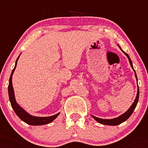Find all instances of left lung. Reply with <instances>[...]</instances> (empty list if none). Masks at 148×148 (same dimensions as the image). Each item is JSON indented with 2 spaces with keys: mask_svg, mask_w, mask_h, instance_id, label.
Masks as SVG:
<instances>
[{
  "mask_svg": "<svg viewBox=\"0 0 148 148\" xmlns=\"http://www.w3.org/2000/svg\"><path fill=\"white\" fill-rule=\"evenodd\" d=\"M119 47H120V49L121 50V47H120V46H119ZM123 53H124V54H125V55L127 57V58H128V60H129V62H130V64H131V67H132L134 70L133 64H132V61H131V58H130V57L128 56V54H127V53H125L124 51H123ZM134 74H135L136 79H137V81H138V78H137V74H136L135 71L134 70ZM138 99H139V88L138 89L137 96H136V98H135V100H134V101L133 104L131 106V108H129L128 110H127L126 112L124 113L123 114L121 115V116H119L118 117L113 118V119H102V118H98V117H95V116H93V115H91V116H92L94 119L96 120V121H97L98 123H100V124H105V125H112V126H114V125H118V124H121V123H123L124 121H127V120L128 119L129 117H130V116L132 114V113H133L134 110L135 109L136 106H137V103H138Z\"/></svg>",
  "mask_w": 148,
  "mask_h": 148,
  "instance_id": "left-lung-1",
  "label": "left lung"
}]
</instances>
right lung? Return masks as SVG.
I'll list each match as a JSON object with an SVG mask.
<instances>
[{"mask_svg": "<svg viewBox=\"0 0 148 148\" xmlns=\"http://www.w3.org/2000/svg\"><path fill=\"white\" fill-rule=\"evenodd\" d=\"M19 57L17 58V60H16V64H15L14 68L13 69L12 73L10 74V79H9L8 95H9V99H10V103H11V107H12L14 110V112L16 113V114H17L23 121H24L25 123H27V124H30V125H44V124H49V123L53 121V120L58 117L60 113H58V114H57L55 115H53V116H51V117H34V116H32V115L29 114L28 113L26 112L22 108H21V107L18 105V103L16 102L14 92V88H13L12 85V75L14 71L15 68H16L17 60H18Z\"/></svg>", "mask_w": 148, "mask_h": 148, "instance_id": "right-lung-1", "label": "right lung"}]
</instances>
